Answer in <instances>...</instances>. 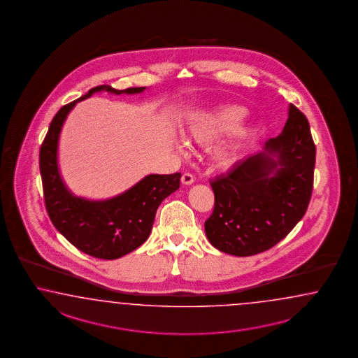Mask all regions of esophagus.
<instances>
[{
	"label": "esophagus",
	"mask_w": 358,
	"mask_h": 358,
	"mask_svg": "<svg viewBox=\"0 0 358 358\" xmlns=\"http://www.w3.org/2000/svg\"><path fill=\"white\" fill-rule=\"evenodd\" d=\"M181 182L183 185H192L194 183V176L190 175V173H183L182 177H181Z\"/></svg>",
	"instance_id": "esophagus-1"
}]
</instances>
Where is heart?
I'll list each match as a JSON object with an SVG mask.
<instances>
[{
  "instance_id": "obj_1",
  "label": "heart",
  "mask_w": 358,
  "mask_h": 358,
  "mask_svg": "<svg viewBox=\"0 0 358 358\" xmlns=\"http://www.w3.org/2000/svg\"><path fill=\"white\" fill-rule=\"evenodd\" d=\"M245 110L236 105H227L194 119L186 128V138L199 146H210L220 138L238 129L245 117ZM243 150V137L231 141L216 151L218 166H230L236 163Z\"/></svg>"
}]
</instances>
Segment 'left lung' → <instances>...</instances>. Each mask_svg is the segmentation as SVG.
<instances>
[{"label": "left lung", "mask_w": 358, "mask_h": 358, "mask_svg": "<svg viewBox=\"0 0 358 358\" xmlns=\"http://www.w3.org/2000/svg\"><path fill=\"white\" fill-rule=\"evenodd\" d=\"M314 164L309 122L291 103L279 136L210 181L215 207L204 222L210 244L221 252L244 257L280 242L306 215Z\"/></svg>", "instance_id": "8db88e82"}]
</instances>
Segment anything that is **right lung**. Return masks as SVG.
Wrapping results in <instances>:
<instances>
[{"label": "right lung", "instance_id": "obj_1", "mask_svg": "<svg viewBox=\"0 0 358 358\" xmlns=\"http://www.w3.org/2000/svg\"><path fill=\"white\" fill-rule=\"evenodd\" d=\"M145 89L117 90L110 85L90 89L57 113L40 148L45 207L52 225L78 250L96 259H119L148 241L157 207L180 187L181 173L146 176L129 190L107 201L75 196L62 181L58 168L62 127L75 105L93 93L105 90L113 94H136Z\"/></svg>", "mask_w": 358, "mask_h": 358}]
</instances>
